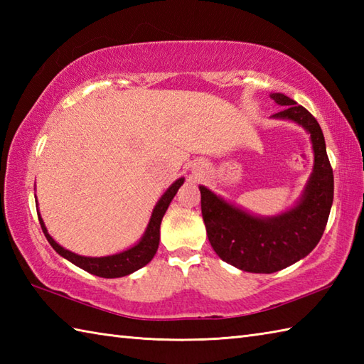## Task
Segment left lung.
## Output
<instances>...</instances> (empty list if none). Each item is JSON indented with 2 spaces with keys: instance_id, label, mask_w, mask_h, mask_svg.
Returning a JSON list of instances; mask_svg holds the SVG:
<instances>
[{
  "instance_id": "1",
  "label": "left lung",
  "mask_w": 364,
  "mask_h": 364,
  "mask_svg": "<svg viewBox=\"0 0 364 364\" xmlns=\"http://www.w3.org/2000/svg\"><path fill=\"white\" fill-rule=\"evenodd\" d=\"M270 98L283 106L272 119L297 123L313 144V172L297 203L277 215L261 218L198 186L214 252L222 261L253 274H272L305 258L321 241L333 203V170L318 120L289 97L270 94Z\"/></svg>"
}]
</instances>
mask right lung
I'll return each mask as SVG.
<instances>
[{
	"label": "right lung",
	"instance_id": "add662e5",
	"mask_svg": "<svg viewBox=\"0 0 364 364\" xmlns=\"http://www.w3.org/2000/svg\"><path fill=\"white\" fill-rule=\"evenodd\" d=\"M184 183V178H178L175 183H172L168 186V189L161 196L158 200V203L154 205L153 213L150 215L149 225H146L142 237L139 241L129 247V249L114 253V255H107V257H82V255L73 253L70 250L64 249L63 245H59L54 239L50 236L48 230H46L43 219L41 218V213L37 211L38 215V222H41V227L45 233V237L48 239V242L51 247L56 250L60 257L73 262L75 266L81 267L86 272L97 275V277H103V278H119V277H125L136 272L141 267L146 266L149 262L153 259L154 255H156L158 245H159V228H161V220L164 218V214L167 211V208L172 202L178 189L181 188V184ZM38 206V203H37Z\"/></svg>",
	"mask_w": 364,
	"mask_h": 364
}]
</instances>
